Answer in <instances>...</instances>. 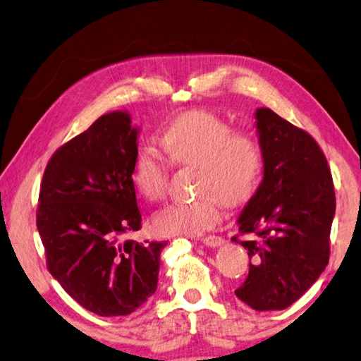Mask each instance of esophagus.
<instances>
[{
    "instance_id": "obj_1",
    "label": "esophagus",
    "mask_w": 361,
    "mask_h": 361,
    "mask_svg": "<svg viewBox=\"0 0 361 361\" xmlns=\"http://www.w3.org/2000/svg\"><path fill=\"white\" fill-rule=\"evenodd\" d=\"M202 242H204V245L215 248V247H221L224 243V239L219 235H209V237H204Z\"/></svg>"
}]
</instances>
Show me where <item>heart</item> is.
Listing matches in <instances>:
<instances>
[{
  "mask_svg": "<svg viewBox=\"0 0 361 361\" xmlns=\"http://www.w3.org/2000/svg\"><path fill=\"white\" fill-rule=\"evenodd\" d=\"M164 152L176 166L197 167V192L192 202L173 204L152 218L159 235H200L221 219V200L239 207L252 197L262 172V151L250 133L232 132L219 116L195 109L175 118L161 138ZM133 181L146 199L166 195L169 162L145 146L138 151Z\"/></svg>",
  "mask_w": 361,
  "mask_h": 361,
  "instance_id": "obj_1",
  "label": "heart"
}]
</instances>
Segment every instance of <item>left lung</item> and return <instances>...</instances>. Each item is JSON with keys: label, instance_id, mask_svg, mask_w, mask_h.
<instances>
[{"label": "left lung", "instance_id": "8db88e82", "mask_svg": "<svg viewBox=\"0 0 361 361\" xmlns=\"http://www.w3.org/2000/svg\"><path fill=\"white\" fill-rule=\"evenodd\" d=\"M255 119L264 166L235 221L245 237L240 245L252 258L235 296L255 310H282L328 264L334 186L326 157L307 132L269 108L256 109Z\"/></svg>", "mask_w": 361, "mask_h": 361}]
</instances>
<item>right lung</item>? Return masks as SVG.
Instances as JSON below:
<instances>
[{
    "mask_svg": "<svg viewBox=\"0 0 361 361\" xmlns=\"http://www.w3.org/2000/svg\"><path fill=\"white\" fill-rule=\"evenodd\" d=\"M138 133L127 111L100 116L54 152L41 183L36 226L49 272L100 317L129 315L154 295L167 245L126 237L142 228L132 180Z\"/></svg>",
    "mask_w": 361,
    "mask_h": 361,
    "instance_id": "1",
    "label": "right lung"
}]
</instances>
